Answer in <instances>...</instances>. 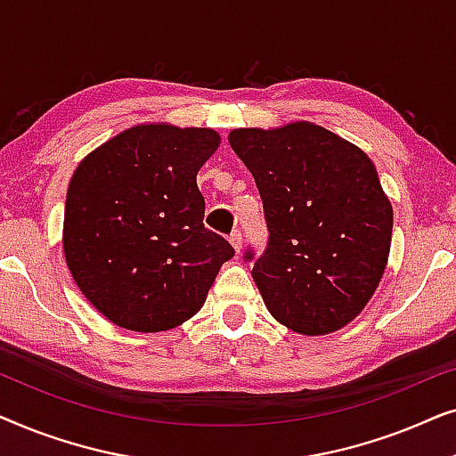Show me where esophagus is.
Masks as SVG:
<instances>
[{
	"mask_svg": "<svg viewBox=\"0 0 456 456\" xmlns=\"http://www.w3.org/2000/svg\"><path fill=\"white\" fill-rule=\"evenodd\" d=\"M230 245H232L236 255L240 253V247H242V234H240V230H234V232L230 234Z\"/></svg>",
	"mask_w": 456,
	"mask_h": 456,
	"instance_id": "obj_1",
	"label": "esophagus"
}]
</instances>
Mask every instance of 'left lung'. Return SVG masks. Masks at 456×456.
<instances>
[{"mask_svg":"<svg viewBox=\"0 0 456 456\" xmlns=\"http://www.w3.org/2000/svg\"><path fill=\"white\" fill-rule=\"evenodd\" d=\"M270 242L251 276L276 322L303 336L348 326L388 265L392 205L363 149L320 124L234 128ZM253 255L247 253V259Z\"/></svg>","mask_w":456,"mask_h":456,"instance_id":"8db88e82","label":"left lung"}]
</instances>
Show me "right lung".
Listing matches in <instances>:
<instances>
[{"label": "right lung", "instance_id": "obj_1", "mask_svg": "<svg viewBox=\"0 0 456 456\" xmlns=\"http://www.w3.org/2000/svg\"><path fill=\"white\" fill-rule=\"evenodd\" d=\"M214 128L142 122L86 153L66 192L61 248L78 290L118 328L166 332L203 307L234 248L203 226L197 174Z\"/></svg>", "mask_w": 456, "mask_h": 456}]
</instances>
